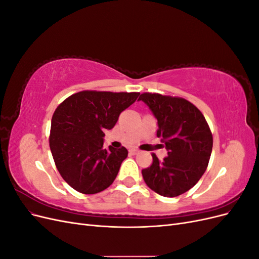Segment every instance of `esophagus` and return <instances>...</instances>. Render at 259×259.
Segmentation results:
<instances>
[{"label": "esophagus", "mask_w": 259, "mask_h": 259, "mask_svg": "<svg viewBox=\"0 0 259 259\" xmlns=\"http://www.w3.org/2000/svg\"><path fill=\"white\" fill-rule=\"evenodd\" d=\"M138 152H139V151L137 150V149H135V148H134V149H131V150H130V153H131V154H133V155L137 154Z\"/></svg>", "instance_id": "34e87169"}]
</instances>
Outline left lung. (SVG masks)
<instances>
[{
  "instance_id": "8db88e82",
  "label": "left lung",
  "mask_w": 259,
  "mask_h": 259,
  "mask_svg": "<svg viewBox=\"0 0 259 259\" xmlns=\"http://www.w3.org/2000/svg\"><path fill=\"white\" fill-rule=\"evenodd\" d=\"M138 100L158 120L156 136L167 150L162 161L152 154L150 167L142 171L144 180L158 194L177 197L191 189L206 170L213 148L208 124L199 109L184 98L144 93Z\"/></svg>"
}]
</instances>
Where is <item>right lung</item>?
<instances>
[{"instance_id":"right-lung-1","label":"right lung","mask_w":259,"mask_h":259,"mask_svg":"<svg viewBox=\"0 0 259 259\" xmlns=\"http://www.w3.org/2000/svg\"><path fill=\"white\" fill-rule=\"evenodd\" d=\"M139 93L83 91L57 107L52 117L50 147L65 182L85 194L103 191L115 179L126 148H104L105 130H111L120 113Z\"/></svg>"}]
</instances>
